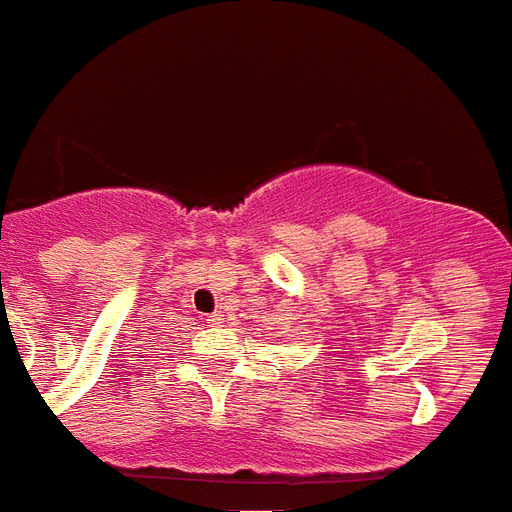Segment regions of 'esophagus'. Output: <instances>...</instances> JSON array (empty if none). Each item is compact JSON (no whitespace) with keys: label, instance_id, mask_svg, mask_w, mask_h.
I'll use <instances>...</instances> for the list:
<instances>
[{"label":"esophagus","instance_id":"34e87169","mask_svg":"<svg viewBox=\"0 0 512 512\" xmlns=\"http://www.w3.org/2000/svg\"><path fill=\"white\" fill-rule=\"evenodd\" d=\"M206 322H209L211 327H222V324H225V314H222V311H214Z\"/></svg>","mask_w":512,"mask_h":512}]
</instances>
